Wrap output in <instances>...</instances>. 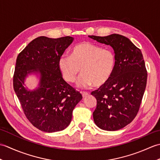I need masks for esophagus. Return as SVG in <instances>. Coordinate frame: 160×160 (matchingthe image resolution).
<instances>
[{
  "label": "esophagus",
  "mask_w": 160,
  "mask_h": 160,
  "mask_svg": "<svg viewBox=\"0 0 160 160\" xmlns=\"http://www.w3.org/2000/svg\"><path fill=\"white\" fill-rule=\"evenodd\" d=\"M81 93H82V96L83 98H85L89 94L88 92H86V91H81Z\"/></svg>",
  "instance_id": "34e87169"
}]
</instances>
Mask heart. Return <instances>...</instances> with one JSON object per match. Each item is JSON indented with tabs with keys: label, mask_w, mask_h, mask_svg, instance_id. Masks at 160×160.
I'll use <instances>...</instances> for the list:
<instances>
[{
	"label": "heart",
	"mask_w": 160,
	"mask_h": 160,
	"mask_svg": "<svg viewBox=\"0 0 160 160\" xmlns=\"http://www.w3.org/2000/svg\"><path fill=\"white\" fill-rule=\"evenodd\" d=\"M116 66L115 53L109 49L84 41L77 44L71 50L70 56H61L58 67L64 80L69 83L76 82L81 75L78 86L88 88L103 86L113 76Z\"/></svg>",
	"instance_id": "1"
}]
</instances>
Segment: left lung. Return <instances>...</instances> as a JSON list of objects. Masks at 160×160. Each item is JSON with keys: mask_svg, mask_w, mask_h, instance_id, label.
Wrapping results in <instances>:
<instances>
[{"mask_svg": "<svg viewBox=\"0 0 160 160\" xmlns=\"http://www.w3.org/2000/svg\"><path fill=\"white\" fill-rule=\"evenodd\" d=\"M89 37L113 47L116 57L113 76L91 95L97 100L93 113L95 123L103 130L117 131L131 123L140 109L147 81L143 55L122 35Z\"/></svg>", "mask_w": 160, "mask_h": 160, "instance_id": "1", "label": "left lung"}]
</instances>
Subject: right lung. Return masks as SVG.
Segmentation results:
<instances>
[{
  "mask_svg": "<svg viewBox=\"0 0 160 160\" xmlns=\"http://www.w3.org/2000/svg\"><path fill=\"white\" fill-rule=\"evenodd\" d=\"M73 40L70 36L55 39L40 36L17 57L13 89L26 118L42 131L53 132L67 128L74 107L82 98L64 80L58 67L59 58ZM32 72L40 73V86L34 91H28L23 86V80Z\"/></svg>",
  "mask_w": 160,
  "mask_h": 160,
  "instance_id": "add662e5",
  "label": "right lung"
}]
</instances>
